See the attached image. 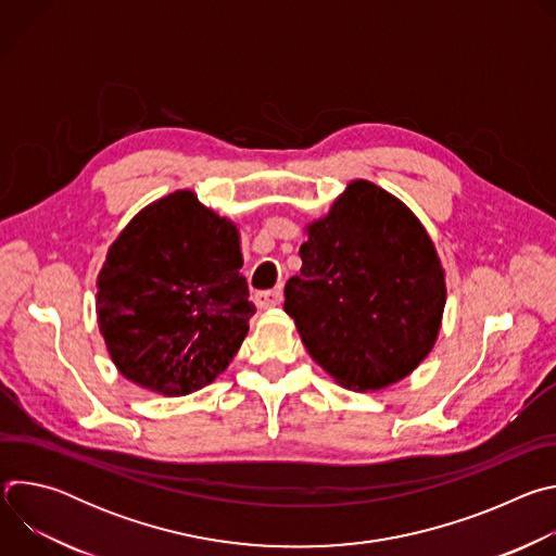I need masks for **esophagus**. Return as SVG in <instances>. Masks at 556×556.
Instances as JSON below:
<instances>
[{
    "label": "esophagus",
    "mask_w": 556,
    "mask_h": 556,
    "mask_svg": "<svg viewBox=\"0 0 556 556\" xmlns=\"http://www.w3.org/2000/svg\"><path fill=\"white\" fill-rule=\"evenodd\" d=\"M281 299H283V294H281L279 288H275V290H262V292L255 294V303H257V307H262V309H270V307L281 305Z\"/></svg>",
    "instance_id": "obj_1"
}]
</instances>
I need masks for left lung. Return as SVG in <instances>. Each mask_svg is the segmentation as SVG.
<instances>
[{
  "instance_id": "8db88e82",
  "label": "left lung",
  "mask_w": 556,
  "mask_h": 556,
  "mask_svg": "<svg viewBox=\"0 0 556 556\" xmlns=\"http://www.w3.org/2000/svg\"><path fill=\"white\" fill-rule=\"evenodd\" d=\"M305 230L283 309L312 361L354 391L409 376L433 350L446 303L422 222L374 182L352 180Z\"/></svg>"
}]
</instances>
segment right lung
Segmentation results:
<instances>
[{"mask_svg":"<svg viewBox=\"0 0 556 556\" xmlns=\"http://www.w3.org/2000/svg\"><path fill=\"white\" fill-rule=\"evenodd\" d=\"M242 264L240 230L189 189L136 213L97 277L99 330L116 369L163 395L213 382L255 314Z\"/></svg>","mask_w":556,"mask_h":556,"instance_id":"add662e5","label":"right lung"}]
</instances>
